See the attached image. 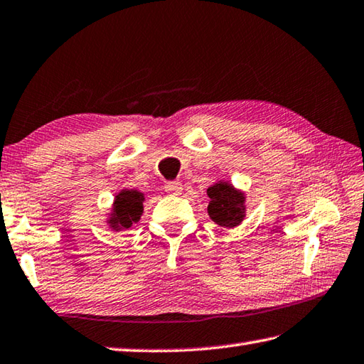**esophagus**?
<instances>
[{"mask_svg":"<svg viewBox=\"0 0 364 364\" xmlns=\"http://www.w3.org/2000/svg\"><path fill=\"white\" fill-rule=\"evenodd\" d=\"M164 191L169 195H181L182 193V183L177 182V181H171V182H166L164 183Z\"/></svg>","mask_w":364,"mask_h":364,"instance_id":"34e87169","label":"esophagus"}]
</instances>
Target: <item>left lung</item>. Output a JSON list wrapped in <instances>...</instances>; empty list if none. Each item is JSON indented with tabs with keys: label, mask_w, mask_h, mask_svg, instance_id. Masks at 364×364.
Masks as SVG:
<instances>
[{
	"label": "left lung",
	"mask_w": 364,
	"mask_h": 364,
	"mask_svg": "<svg viewBox=\"0 0 364 364\" xmlns=\"http://www.w3.org/2000/svg\"><path fill=\"white\" fill-rule=\"evenodd\" d=\"M208 214L223 228H235L245 218V193L230 181H217L208 188Z\"/></svg>",
	"instance_id": "left-lung-1"
}]
</instances>
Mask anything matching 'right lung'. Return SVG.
<instances>
[{
    "label": "right lung",
    "mask_w": 364,
    "mask_h": 364,
    "mask_svg": "<svg viewBox=\"0 0 364 364\" xmlns=\"http://www.w3.org/2000/svg\"><path fill=\"white\" fill-rule=\"evenodd\" d=\"M144 193L136 188H123L114 198L111 212L107 214L106 223L114 231L128 230L133 223L141 220L144 212Z\"/></svg>",
    "instance_id": "obj_1"
}]
</instances>
